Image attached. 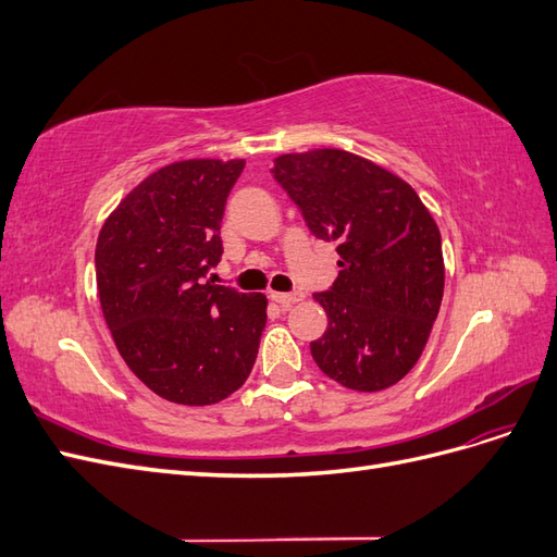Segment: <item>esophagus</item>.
I'll use <instances>...</instances> for the list:
<instances>
[{"instance_id": "esophagus-1", "label": "esophagus", "mask_w": 557, "mask_h": 557, "mask_svg": "<svg viewBox=\"0 0 557 557\" xmlns=\"http://www.w3.org/2000/svg\"><path fill=\"white\" fill-rule=\"evenodd\" d=\"M272 299L276 301V305H281L283 309H288V307L297 305V301L305 299V293H299V290H295V293H272Z\"/></svg>"}]
</instances>
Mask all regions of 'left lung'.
<instances>
[{"label": "left lung", "instance_id": "1", "mask_svg": "<svg viewBox=\"0 0 557 557\" xmlns=\"http://www.w3.org/2000/svg\"><path fill=\"white\" fill-rule=\"evenodd\" d=\"M313 237L339 252V278L313 299L327 330L311 342L323 372L376 393L411 372L444 297L442 234L409 183L336 148L274 160Z\"/></svg>", "mask_w": 557, "mask_h": 557}]
</instances>
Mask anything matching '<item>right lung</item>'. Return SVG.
<instances>
[{
    "label": "right lung",
    "mask_w": 557,
    "mask_h": 557,
    "mask_svg": "<svg viewBox=\"0 0 557 557\" xmlns=\"http://www.w3.org/2000/svg\"><path fill=\"white\" fill-rule=\"evenodd\" d=\"M244 160L162 166L109 215L95 250L104 320L156 395L205 407L239 391L258 358L267 297L207 281Z\"/></svg>",
    "instance_id": "1"
}]
</instances>
